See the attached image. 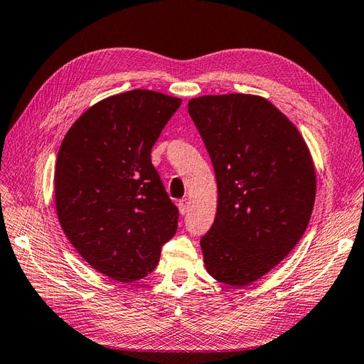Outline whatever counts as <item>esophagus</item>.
Returning <instances> with one entry per match:
<instances>
[{
  "mask_svg": "<svg viewBox=\"0 0 364 364\" xmlns=\"http://www.w3.org/2000/svg\"><path fill=\"white\" fill-rule=\"evenodd\" d=\"M178 209H180V214H181V215L188 214L189 209H191V200H189V198H183V200L178 203Z\"/></svg>",
  "mask_w": 364,
  "mask_h": 364,
  "instance_id": "esophagus-1",
  "label": "esophagus"
}]
</instances>
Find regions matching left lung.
Instances as JSON below:
<instances>
[{
    "mask_svg": "<svg viewBox=\"0 0 364 364\" xmlns=\"http://www.w3.org/2000/svg\"><path fill=\"white\" fill-rule=\"evenodd\" d=\"M188 112L218 191L215 220L200 240L206 272L226 285H250L306 232L316 196L314 159L294 124L262 96H200Z\"/></svg>",
    "mask_w": 364,
    "mask_h": 364,
    "instance_id": "left-lung-1",
    "label": "left lung"
}]
</instances>
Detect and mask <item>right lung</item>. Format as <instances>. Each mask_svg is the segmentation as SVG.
<instances>
[{"mask_svg": "<svg viewBox=\"0 0 364 364\" xmlns=\"http://www.w3.org/2000/svg\"><path fill=\"white\" fill-rule=\"evenodd\" d=\"M180 105V97L151 90L109 96L71 125L58 149V222L83 260L113 281L154 272L178 228L150 151Z\"/></svg>", "mask_w": 364, "mask_h": 364, "instance_id": "right-lung-1", "label": "right lung"}]
</instances>
